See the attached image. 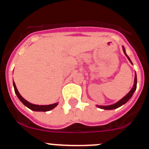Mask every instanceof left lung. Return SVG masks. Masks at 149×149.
<instances>
[{"label":"left lung","mask_w":149,"mask_h":149,"mask_svg":"<svg viewBox=\"0 0 149 149\" xmlns=\"http://www.w3.org/2000/svg\"><path fill=\"white\" fill-rule=\"evenodd\" d=\"M122 49H123L124 54H125V56H127L129 61L131 62V64H133L132 62H131V59L129 58V56H127V54H126L125 49V48H124V46H122ZM136 84H137V80H136V72H135V77H134V86H133L132 89L130 90V92H129V93H127V94L126 95L125 97H123L122 99L119 100V101H117L116 103L113 104L107 105V106H100V105H97V107H98V108L103 109V110H113V109H116V108H118V107H119L122 106L123 104H125L127 103V101L130 100V98L132 97L133 94H134V92H135V90H136Z\"/></svg>","instance_id":"1"}]
</instances>
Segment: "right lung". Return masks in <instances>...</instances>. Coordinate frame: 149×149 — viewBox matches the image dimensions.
I'll list each match as a JSON object with an SVG mask.
<instances>
[{
    "label": "right lung",
    "mask_w": 149,
    "mask_h": 149,
    "mask_svg": "<svg viewBox=\"0 0 149 149\" xmlns=\"http://www.w3.org/2000/svg\"><path fill=\"white\" fill-rule=\"evenodd\" d=\"M13 86H14V89H15V93L16 94V95L18 96V98H19L21 101H22L23 104L25 105L27 107H28L30 110H33V111H42V112H46V111H49V110H52L54 107H56L57 105H58V103H54L52 104L49 105H37V104H31L30 102H28L27 101H26L24 98L22 97L20 95V93H18V89H17L16 86H15V82L13 81Z\"/></svg>",
    "instance_id": "add662e5"
}]
</instances>
